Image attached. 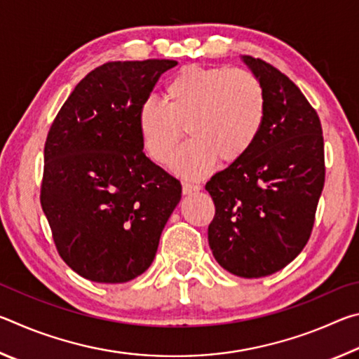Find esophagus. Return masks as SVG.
<instances>
[{
  "label": "esophagus",
  "mask_w": 359,
  "mask_h": 359,
  "mask_svg": "<svg viewBox=\"0 0 359 359\" xmlns=\"http://www.w3.org/2000/svg\"><path fill=\"white\" fill-rule=\"evenodd\" d=\"M182 190H184V194H193V193L201 190V187L196 184H188V182H185V184L182 185Z\"/></svg>",
  "instance_id": "obj_1"
}]
</instances>
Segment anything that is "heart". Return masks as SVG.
Wrapping results in <instances>:
<instances>
[{"label": "heart", "mask_w": 359, "mask_h": 359, "mask_svg": "<svg viewBox=\"0 0 359 359\" xmlns=\"http://www.w3.org/2000/svg\"><path fill=\"white\" fill-rule=\"evenodd\" d=\"M266 109L263 85L250 71L188 65L166 82L163 102L147 100L139 107V135L155 161L168 163L185 125L190 139L175 151L172 169L199 179L218 158L234 163L253 149Z\"/></svg>", "instance_id": "obj_1"}]
</instances>
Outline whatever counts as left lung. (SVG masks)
Wrapping results in <instances>:
<instances>
[{
  "label": "left lung",
  "instance_id": "1",
  "mask_svg": "<svg viewBox=\"0 0 359 359\" xmlns=\"http://www.w3.org/2000/svg\"><path fill=\"white\" fill-rule=\"evenodd\" d=\"M266 95V120L253 149L217 172L209 245L231 274L258 278L290 264L311 238L325 185L323 131L301 90L274 66L242 55Z\"/></svg>",
  "mask_w": 359,
  "mask_h": 359
}]
</instances>
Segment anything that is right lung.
<instances>
[{"mask_svg":"<svg viewBox=\"0 0 359 359\" xmlns=\"http://www.w3.org/2000/svg\"><path fill=\"white\" fill-rule=\"evenodd\" d=\"M174 60L111 62L88 72L53 120L41 205L60 257L98 283H125L155 258L180 182L144 154L137 114Z\"/></svg>","mask_w":359,"mask_h":359,"instance_id":"right-lung-1","label":"right lung"}]
</instances>
